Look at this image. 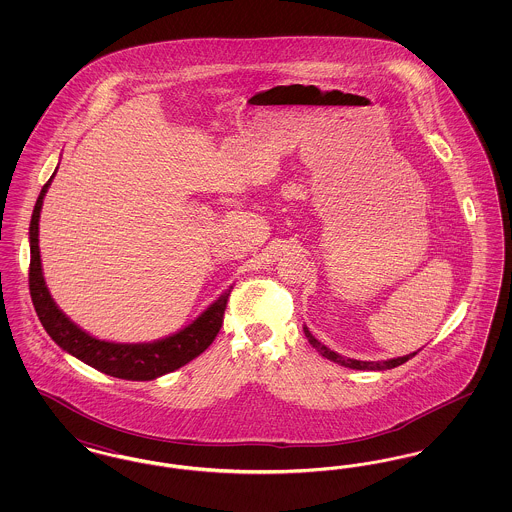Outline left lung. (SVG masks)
<instances>
[{
	"instance_id": "1",
	"label": "left lung",
	"mask_w": 512,
	"mask_h": 512,
	"mask_svg": "<svg viewBox=\"0 0 512 512\" xmlns=\"http://www.w3.org/2000/svg\"><path fill=\"white\" fill-rule=\"evenodd\" d=\"M303 332H305V336H307L309 343L317 349L318 353H320L322 357H326V359H330V361H334V363H338V365L353 368V370H386V368H395V366L407 363L409 359H413L414 355L418 353V351H416V353H411V355L397 357V359H388V361H357V359L341 357L340 353H336V351L328 349L326 345H322V343H320V341H318L317 338L309 332V328H307V326H303Z\"/></svg>"
}]
</instances>
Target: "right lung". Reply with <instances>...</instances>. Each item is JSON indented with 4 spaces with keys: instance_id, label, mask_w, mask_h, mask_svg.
<instances>
[{
    "instance_id": "1",
    "label": "right lung",
    "mask_w": 512,
    "mask_h": 512,
    "mask_svg": "<svg viewBox=\"0 0 512 512\" xmlns=\"http://www.w3.org/2000/svg\"><path fill=\"white\" fill-rule=\"evenodd\" d=\"M51 178L44 184L42 192L38 195L32 220H30V272H28L30 297H32L36 315L51 336V340L55 341L63 351L71 353L73 357L96 368L99 372H105L109 376L122 378V380H136V382L155 380L163 374H169L172 370L190 363L197 355H201L219 334L230 290L222 293L211 307H207V311H203L184 330L172 334L169 338L151 341V343H115V341L98 340L86 334L82 328H78L73 320L55 305L42 274V259H40V245H38L40 211H42L44 195L48 192Z\"/></svg>"
}]
</instances>
